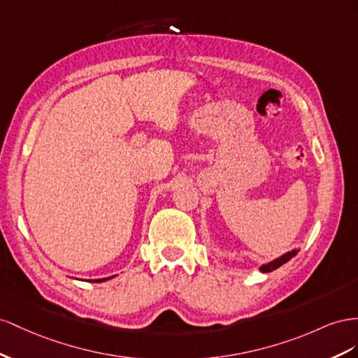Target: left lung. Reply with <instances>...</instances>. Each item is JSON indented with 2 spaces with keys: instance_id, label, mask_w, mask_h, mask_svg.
Instances as JSON below:
<instances>
[{
  "instance_id": "8db88e82",
  "label": "left lung",
  "mask_w": 358,
  "mask_h": 358,
  "mask_svg": "<svg viewBox=\"0 0 358 358\" xmlns=\"http://www.w3.org/2000/svg\"><path fill=\"white\" fill-rule=\"evenodd\" d=\"M299 250L300 249H292V250H289L287 253H283L282 257H279V258H275V259H273V261H270L267 264H262L261 267H259V271L261 273H270V271H273L275 268H279L280 265H283L285 262H288L291 258H294L295 255L299 253Z\"/></svg>"
}]
</instances>
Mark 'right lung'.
<instances>
[{
  "label": "right lung",
  "mask_w": 358,
  "mask_h": 358,
  "mask_svg": "<svg viewBox=\"0 0 358 358\" xmlns=\"http://www.w3.org/2000/svg\"><path fill=\"white\" fill-rule=\"evenodd\" d=\"M117 275V274H115ZM115 275H109V278H103V279H90V280H87V282H94V283H101V282H106V280H109V279H114Z\"/></svg>",
  "instance_id": "add662e5"
}]
</instances>
